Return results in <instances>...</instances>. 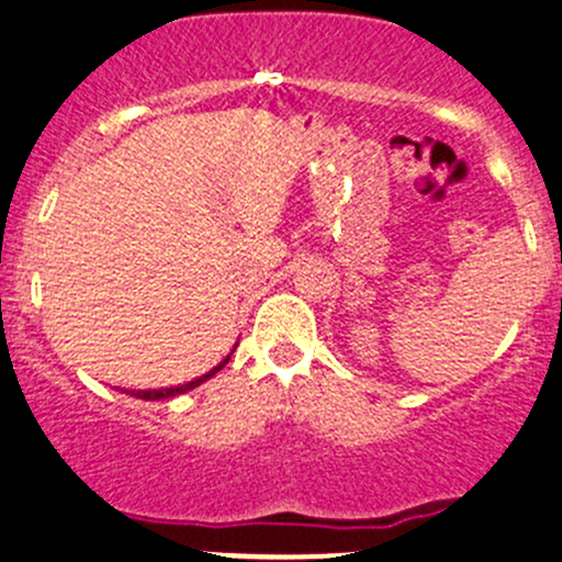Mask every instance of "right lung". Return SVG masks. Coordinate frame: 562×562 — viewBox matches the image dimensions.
Returning a JSON list of instances; mask_svg holds the SVG:
<instances>
[{
	"instance_id": "1",
	"label": "right lung",
	"mask_w": 562,
	"mask_h": 562,
	"mask_svg": "<svg viewBox=\"0 0 562 562\" xmlns=\"http://www.w3.org/2000/svg\"><path fill=\"white\" fill-rule=\"evenodd\" d=\"M232 358V356H228ZM228 358L223 360L221 366H215V369L212 371H206L204 376H199V380H193V382H188V385H180V387H167V390H128V393L132 395H137V398H145V401H158V398H172V395H180V393H188V390H193V387H199L202 385V382H206L210 380L212 374H217V371L223 369V366L228 363Z\"/></svg>"
}]
</instances>
